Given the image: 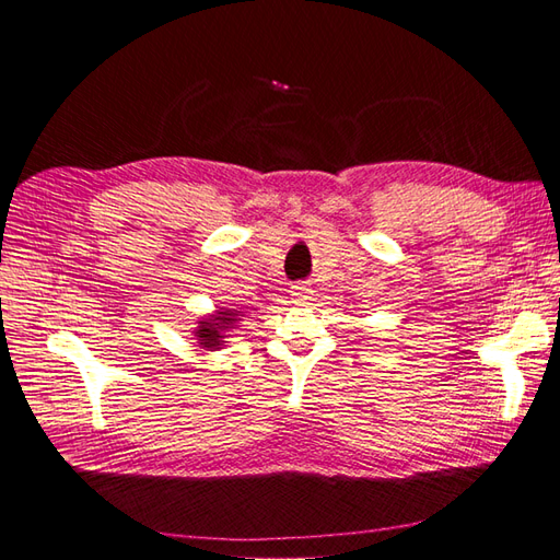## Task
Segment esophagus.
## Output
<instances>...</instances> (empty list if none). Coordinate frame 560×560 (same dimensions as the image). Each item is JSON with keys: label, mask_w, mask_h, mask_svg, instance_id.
I'll return each instance as SVG.
<instances>
[{"label": "esophagus", "mask_w": 560, "mask_h": 560, "mask_svg": "<svg viewBox=\"0 0 560 560\" xmlns=\"http://www.w3.org/2000/svg\"><path fill=\"white\" fill-rule=\"evenodd\" d=\"M291 295H293V301H295V303H305V301H310V295H312V291L307 289V285H303V283H298V285H293V291H291Z\"/></svg>", "instance_id": "1"}]
</instances>
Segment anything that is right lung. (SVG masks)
<instances>
[{"label": "right lung", "instance_id": "1", "mask_svg": "<svg viewBox=\"0 0 560 560\" xmlns=\"http://www.w3.org/2000/svg\"><path fill=\"white\" fill-rule=\"evenodd\" d=\"M238 310H224L221 307L217 315L207 317V319H200L198 322V329H195V339H198V343L205 348V350H217L219 346H224V334L229 329L236 327L238 322Z\"/></svg>", "mask_w": 560, "mask_h": 560}]
</instances>
